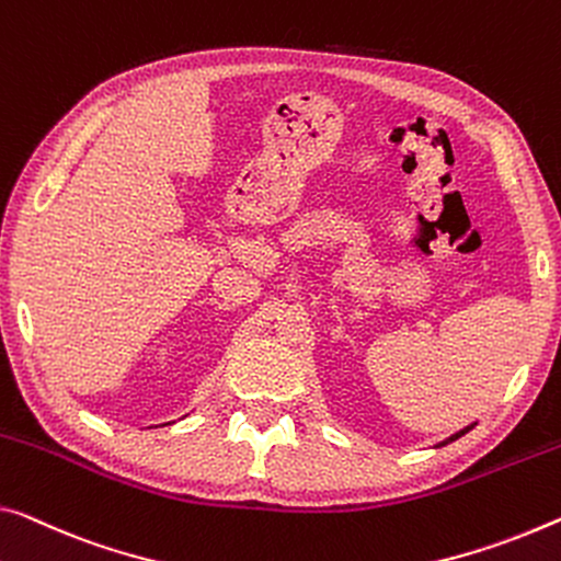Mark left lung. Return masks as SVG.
I'll list each match as a JSON object with an SVG mask.
<instances>
[{"mask_svg":"<svg viewBox=\"0 0 561 561\" xmlns=\"http://www.w3.org/2000/svg\"><path fill=\"white\" fill-rule=\"evenodd\" d=\"M477 424H479V421H473V424H469V426H463L461 431H456V434H451L449 438H444V442H442V444H436V446H434V449H438V446H446V444H451V442H456V438H461L463 434H469V431H471L473 426H477Z\"/></svg>","mask_w":561,"mask_h":561,"instance_id":"1","label":"left lung"}]
</instances>
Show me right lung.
Wrapping results in <instances>:
<instances>
[{"mask_svg":"<svg viewBox=\"0 0 561 561\" xmlns=\"http://www.w3.org/2000/svg\"><path fill=\"white\" fill-rule=\"evenodd\" d=\"M168 424H172V421H168ZM168 424H162V426H168Z\"/></svg>","mask_w":561,"mask_h":561,"instance_id":"obj_1","label":"right lung"}]
</instances>
